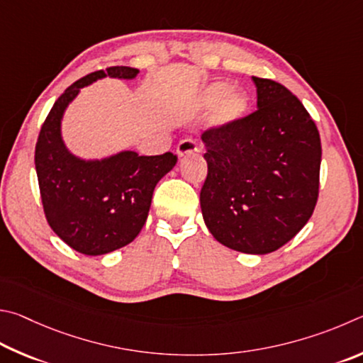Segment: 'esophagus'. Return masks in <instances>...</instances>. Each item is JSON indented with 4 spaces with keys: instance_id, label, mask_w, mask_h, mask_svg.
Listing matches in <instances>:
<instances>
[{
    "instance_id": "1",
    "label": "esophagus",
    "mask_w": 363,
    "mask_h": 363,
    "mask_svg": "<svg viewBox=\"0 0 363 363\" xmlns=\"http://www.w3.org/2000/svg\"><path fill=\"white\" fill-rule=\"evenodd\" d=\"M196 151H199V146H198V143L193 142V140H189V138L182 140V142L177 145V155L180 159L186 157L191 155V152H196Z\"/></svg>"
}]
</instances>
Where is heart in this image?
I'll use <instances>...</instances> for the list:
<instances>
[{"instance_id":"obj_1","label":"heart","mask_w":363,"mask_h":363,"mask_svg":"<svg viewBox=\"0 0 363 363\" xmlns=\"http://www.w3.org/2000/svg\"><path fill=\"white\" fill-rule=\"evenodd\" d=\"M194 108L198 111L213 108L208 125L213 129H226L245 118L250 108V97L240 89L231 91V84L225 81H215L199 92L194 100Z\"/></svg>"}]
</instances>
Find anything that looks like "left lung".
<instances>
[{
  "label": "left lung",
  "instance_id": "left-lung-1",
  "mask_svg": "<svg viewBox=\"0 0 363 363\" xmlns=\"http://www.w3.org/2000/svg\"><path fill=\"white\" fill-rule=\"evenodd\" d=\"M252 79L258 110L202 133L208 172L201 208L220 244L264 255L294 239L313 215L322 146L313 118L287 87Z\"/></svg>",
  "mask_w": 363,
  "mask_h": 363
}]
</instances>
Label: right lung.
I'll use <instances>...</instances> for the list:
<instances>
[{"label":"right lung","mask_w":363,"mask_h":363,"mask_svg":"<svg viewBox=\"0 0 363 363\" xmlns=\"http://www.w3.org/2000/svg\"><path fill=\"white\" fill-rule=\"evenodd\" d=\"M137 68L110 67L73 82L50 108L35 150V165L46 220L73 250L105 255L130 244L148 217L152 191L177 164V156H140L119 151L104 159H81L63 143L62 119L82 87L97 79H133Z\"/></svg>","instance_id":"obj_1"}]
</instances>
